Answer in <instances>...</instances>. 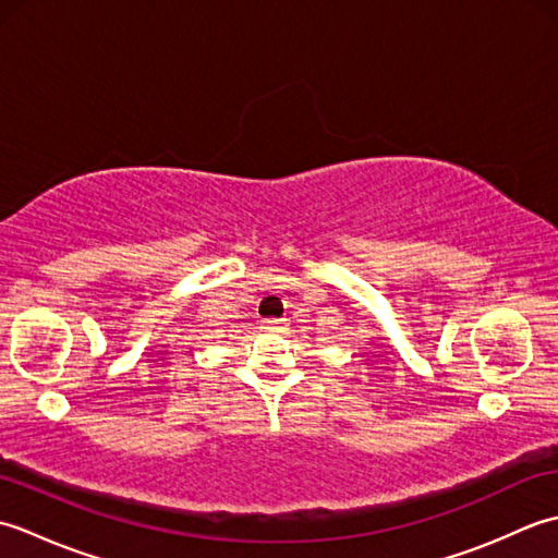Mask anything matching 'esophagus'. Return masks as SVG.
<instances>
[{
    "instance_id": "obj_1",
    "label": "esophagus",
    "mask_w": 558,
    "mask_h": 558,
    "mask_svg": "<svg viewBox=\"0 0 558 558\" xmlns=\"http://www.w3.org/2000/svg\"><path fill=\"white\" fill-rule=\"evenodd\" d=\"M260 328L276 330V328H280V322H278V318H266V322H260Z\"/></svg>"
}]
</instances>
